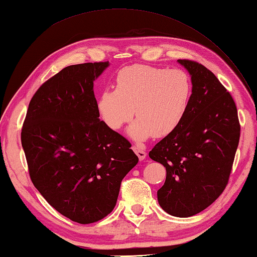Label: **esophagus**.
<instances>
[{
  "label": "esophagus",
  "instance_id": "esophagus-1",
  "mask_svg": "<svg viewBox=\"0 0 257 257\" xmlns=\"http://www.w3.org/2000/svg\"><path fill=\"white\" fill-rule=\"evenodd\" d=\"M134 151H135V154L138 156V158H139V160H144V159H146V156H147V152L145 151V150H143L140 148V147H138V146H134Z\"/></svg>",
  "mask_w": 257,
  "mask_h": 257
}]
</instances>
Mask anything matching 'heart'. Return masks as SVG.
Returning <instances> with one entry per match:
<instances>
[{
    "mask_svg": "<svg viewBox=\"0 0 257 257\" xmlns=\"http://www.w3.org/2000/svg\"><path fill=\"white\" fill-rule=\"evenodd\" d=\"M191 98L189 76L181 69L133 65L117 75L116 89H105L98 110L109 128L119 130L137 119L128 134L136 141L170 135L182 121Z\"/></svg>",
    "mask_w": 257,
    "mask_h": 257,
    "instance_id": "b5f03b06",
    "label": "heart"
}]
</instances>
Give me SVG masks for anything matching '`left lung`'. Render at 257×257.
I'll list each match as a JSON object with an SVG mask.
<instances>
[{"instance_id": "left-lung-1", "label": "left lung", "mask_w": 257, "mask_h": 257, "mask_svg": "<svg viewBox=\"0 0 257 257\" xmlns=\"http://www.w3.org/2000/svg\"><path fill=\"white\" fill-rule=\"evenodd\" d=\"M191 75L192 94L182 121L149 152L166 167L158 202L170 215L188 217L224 191L239 141L237 109L230 92L198 62L178 59Z\"/></svg>"}]
</instances>
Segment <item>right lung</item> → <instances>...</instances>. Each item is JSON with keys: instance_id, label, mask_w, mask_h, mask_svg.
Segmentation results:
<instances>
[{"instance_id": "1", "label": "right lung", "mask_w": 257, "mask_h": 257, "mask_svg": "<svg viewBox=\"0 0 257 257\" xmlns=\"http://www.w3.org/2000/svg\"><path fill=\"white\" fill-rule=\"evenodd\" d=\"M109 62L63 68L33 96L21 140L34 187L69 220L89 224L110 213L138 163L129 141L99 119L94 80Z\"/></svg>"}]
</instances>
